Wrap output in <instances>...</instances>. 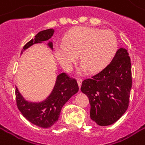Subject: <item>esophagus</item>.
Masks as SVG:
<instances>
[{"instance_id":"obj_1","label":"esophagus","mask_w":145,"mask_h":145,"mask_svg":"<svg viewBox=\"0 0 145 145\" xmlns=\"http://www.w3.org/2000/svg\"><path fill=\"white\" fill-rule=\"evenodd\" d=\"M82 78H77V82H78V87H79V88H80V87H81V85H82Z\"/></svg>"}]
</instances>
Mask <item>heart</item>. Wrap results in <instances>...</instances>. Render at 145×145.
Returning <instances> with one entry per match:
<instances>
[{
  "label": "heart",
  "mask_w": 145,
  "mask_h": 145,
  "mask_svg": "<svg viewBox=\"0 0 145 145\" xmlns=\"http://www.w3.org/2000/svg\"><path fill=\"white\" fill-rule=\"evenodd\" d=\"M118 41L111 30L79 27L66 35L63 42L54 45V54L65 70L70 71L78 54L81 71L96 72L105 67L115 56Z\"/></svg>",
  "instance_id": "1"
}]
</instances>
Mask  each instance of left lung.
<instances>
[{
    "mask_svg": "<svg viewBox=\"0 0 145 145\" xmlns=\"http://www.w3.org/2000/svg\"><path fill=\"white\" fill-rule=\"evenodd\" d=\"M132 82L131 59L127 50L120 48L106 67L82 82L93 121L99 126L116 122L128 107Z\"/></svg>",
    "mask_w": 145,
    "mask_h": 145,
    "instance_id": "left-lung-1",
    "label": "left lung"
}]
</instances>
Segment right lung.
<instances>
[{
	"instance_id": "obj_1",
	"label": "right lung",
	"mask_w": 145,
	"mask_h": 145,
	"mask_svg": "<svg viewBox=\"0 0 145 145\" xmlns=\"http://www.w3.org/2000/svg\"><path fill=\"white\" fill-rule=\"evenodd\" d=\"M54 32V30L53 29L39 32L34 38L24 46L22 51L33 44L49 40L53 36ZM48 46L53 49V43L51 42L48 43ZM78 91V86L77 81L68 76L66 73H62L57 76L52 92L42 102H28L23 98L17 88L15 94L17 106L23 116L36 126L47 128L51 127L58 120L63 105Z\"/></svg>"
}]
</instances>
